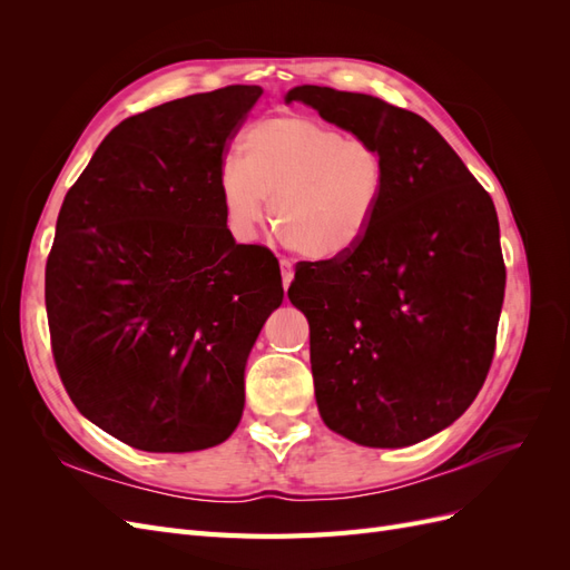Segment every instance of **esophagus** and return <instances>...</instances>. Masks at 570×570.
I'll return each instance as SVG.
<instances>
[{"mask_svg": "<svg viewBox=\"0 0 570 570\" xmlns=\"http://www.w3.org/2000/svg\"><path fill=\"white\" fill-rule=\"evenodd\" d=\"M281 275H283V287L287 289L292 278H295V271H292V262L289 258H281Z\"/></svg>", "mask_w": 570, "mask_h": 570, "instance_id": "esophagus-1", "label": "esophagus"}]
</instances>
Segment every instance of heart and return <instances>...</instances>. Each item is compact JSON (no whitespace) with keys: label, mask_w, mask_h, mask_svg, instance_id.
Listing matches in <instances>:
<instances>
[{"label":"heart","mask_w":570,"mask_h":570,"mask_svg":"<svg viewBox=\"0 0 570 570\" xmlns=\"http://www.w3.org/2000/svg\"><path fill=\"white\" fill-rule=\"evenodd\" d=\"M239 159L218 174L230 233L249 243L271 218L281 239L312 258H340L368 235L385 195L383 151L304 116L266 118L247 130Z\"/></svg>","instance_id":"b5f03b06"}]
</instances>
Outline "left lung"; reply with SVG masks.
I'll return each instance as SVG.
<instances>
[{"label":"left lung","mask_w":570,"mask_h":570,"mask_svg":"<svg viewBox=\"0 0 570 570\" xmlns=\"http://www.w3.org/2000/svg\"><path fill=\"white\" fill-rule=\"evenodd\" d=\"M383 151L385 195L354 252L297 266L323 423L364 446L452 425L485 383L507 268L499 220L459 154L419 114L318 85L289 90Z\"/></svg>","instance_id":"left-lung-1"}]
</instances>
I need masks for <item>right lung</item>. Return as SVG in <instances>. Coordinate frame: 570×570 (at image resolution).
Returning <instances> with one entry per match:
<instances>
[{"mask_svg":"<svg viewBox=\"0 0 570 570\" xmlns=\"http://www.w3.org/2000/svg\"><path fill=\"white\" fill-rule=\"evenodd\" d=\"M262 92L228 85L120 120L61 204L51 354L82 416L135 450H209L243 419L247 356L285 292L273 252L233 239L218 174Z\"/></svg>","mask_w":570,"mask_h":570,"instance_id":"1","label":"right lung"}]
</instances>
